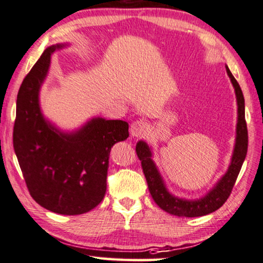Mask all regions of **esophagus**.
<instances>
[{
	"label": "esophagus",
	"instance_id": "1",
	"mask_svg": "<svg viewBox=\"0 0 263 263\" xmlns=\"http://www.w3.org/2000/svg\"><path fill=\"white\" fill-rule=\"evenodd\" d=\"M147 129H148V125L142 120H136L130 125V133L133 136H135V138H140V136L146 134Z\"/></svg>",
	"mask_w": 263,
	"mask_h": 263
}]
</instances>
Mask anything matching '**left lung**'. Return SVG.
Wrapping results in <instances>:
<instances>
[{"instance_id":"8db88e82","label":"left lung","mask_w":263,"mask_h":263,"mask_svg":"<svg viewBox=\"0 0 263 263\" xmlns=\"http://www.w3.org/2000/svg\"><path fill=\"white\" fill-rule=\"evenodd\" d=\"M227 72L235 87L236 98H237L238 104L237 138H236L235 151L229 170H228L226 176L220 179L218 184L215 186V189L211 190L206 196L199 200H184L170 195L167 192L165 185H163L157 167L152 161L149 147L143 141H140L136 144V154H138V158L141 161V166H142V171L144 177H146L151 195L153 197L155 203L158 204V206L171 215L181 217H199L218 210L229 198L236 179H237L239 171H241L243 161H245L247 155V149H248V129H247L245 117V97H243L242 90L237 81H236L228 67Z\"/></svg>"}]
</instances>
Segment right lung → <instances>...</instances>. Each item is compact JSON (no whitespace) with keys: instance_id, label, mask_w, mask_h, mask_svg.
I'll use <instances>...</instances> for the list:
<instances>
[{"instance_id":"add662e5","label":"right lung","mask_w":263,"mask_h":263,"mask_svg":"<svg viewBox=\"0 0 263 263\" xmlns=\"http://www.w3.org/2000/svg\"><path fill=\"white\" fill-rule=\"evenodd\" d=\"M59 47L45 49L22 82L13 144L33 199L55 214L82 215L103 200L110 151L129 136L128 123L95 119L77 133L62 134L44 120L37 95Z\"/></svg>"}]
</instances>
